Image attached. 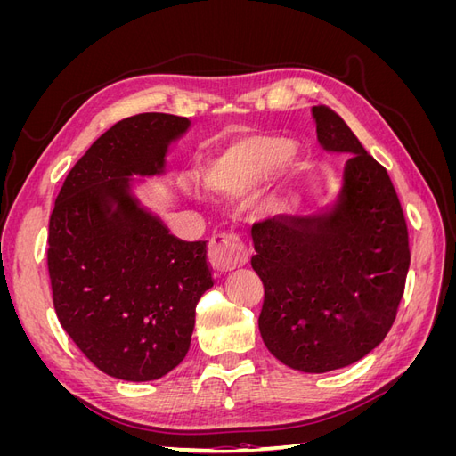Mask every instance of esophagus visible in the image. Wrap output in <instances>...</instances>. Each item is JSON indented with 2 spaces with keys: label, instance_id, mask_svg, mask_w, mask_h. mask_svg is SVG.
Returning a JSON list of instances; mask_svg holds the SVG:
<instances>
[{
  "label": "esophagus",
  "instance_id": "obj_1",
  "mask_svg": "<svg viewBox=\"0 0 456 456\" xmlns=\"http://www.w3.org/2000/svg\"><path fill=\"white\" fill-rule=\"evenodd\" d=\"M209 262L216 272H230L247 262V249L236 233L216 232L209 241Z\"/></svg>",
  "mask_w": 456,
  "mask_h": 456
}]
</instances>
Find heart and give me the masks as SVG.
Here are the masks:
<instances>
[{"instance_id":"heart-1","label":"heart","mask_w":456,"mask_h":456,"mask_svg":"<svg viewBox=\"0 0 456 456\" xmlns=\"http://www.w3.org/2000/svg\"><path fill=\"white\" fill-rule=\"evenodd\" d=\"M297 148L283 136L251 134L205 154L194 176L198 184L224 200L247 196V205L258 218H268L278 205V186L297 163ZM186 196L198 198V186L184 178Z\"/></svg>"}]
</instances>
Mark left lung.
I'll use <instances>...</instances> for the list:
<instances>
[{"instance_id": "1", "label": "left lung", "mask_w": 456, "mask_h": 456, "mask_svg": "<svg viewBox=\"0 0 456 456\" xmlns=\"http://www.w3.org/2000/svg\"><path fill=\"white\" fill-rule=\"evenodd\" d=\"M317 142L344 159L325 209L253 226L265 283L258 329L287 367L327 372L360 362L388 333L409 270V238L388 173L333 110L314 106Z\"/></svg>"}]
</instances>
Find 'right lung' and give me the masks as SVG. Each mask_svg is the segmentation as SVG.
<instances>
[{"instance_id":"right-lung-1","label":"right lung","mask_w":456,"mask_h":456,"mask_svg":"<svg viewBox=\"0 0 456 456\" xmlns=\"http://www.w3.org/2000/svg\"><path fill=\"white\" fill-rule=\"evenodd\" d=\"M188 118L116 123L68 173L49 220V278L59 322L87 360L129 382L167 375L188 354L196 305L213 287L205 241L171 236L141 205L134 176H165Z\"/></svg>"}]
</instances>
